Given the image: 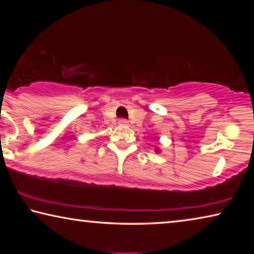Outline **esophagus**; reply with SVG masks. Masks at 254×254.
Returning a JSON list of instances; mask_svg holds the SVG:
<instances>
[{
  "instance_id": "34e87169",
  "label": "esophagus",
  "mask_w": 254,
  "mask_h": 254,
  "mask_svg": "<svg viewBox=\"0 0 254 254\" xmlns=\"http://www.w3.org/2000/svg\"><path fill=\"white\" fill-rule=\"evenodd\" d=\"M118 123H119V126H122V127H124V126H128V122L127 121L126 119H120Z\"/></svg>"
}]
</instances>
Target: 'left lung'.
I'll return each mask as SVG.
<instances>
[{
    "instance_id": "obj_1",
    "label": "left lung",
    "mask_w": 254,
    "mask_h": 254,
    "mask_svg": "<svg viewBox=\"0 0 254 254\" xmlns=\"http://www.w3.org/2000/svg\"><path fill=\"white\" fill-rule=\"evenodd\" d=\"M154 151H156L157 153H160V152H161V150L159 149V148H156V149H154Z\"/></svg>"
}]
</instances>
